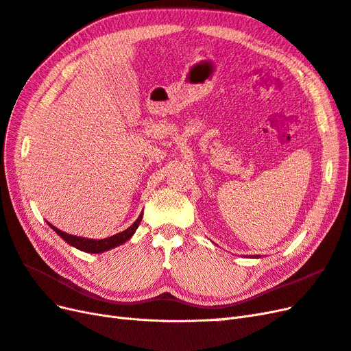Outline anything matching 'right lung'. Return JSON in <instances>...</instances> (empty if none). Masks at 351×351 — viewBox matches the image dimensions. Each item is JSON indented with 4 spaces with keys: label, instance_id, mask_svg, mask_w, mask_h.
<instances>
[{
    "label": "right lung",
    "instance_id": "1",
    "mask_svg": "<svg viewBox=\"0 0 351 351\" xmlns=\"http://www.w3.org/2000/svg\"><path fill=\"white\" fill-rule=\"evenodd\" d=\"M141 221H142V215L137 218L127 230L119 232V234H114L111 237L102 239V240H93V239H84V237L71 236V234H67V232H64V231L58 230L57 227H52L51 224L49 226H51L52 230L57 232V234L61 239H64L69 244H71V246H74L76 249L83 250V252H88V253H101V252H105V250H110L112 247L120 246V244H123L124 241L129 240L134 234V231L137 230V227H139Z\"/></svg>",
    "mask_w": 351,
    "mask_h": 351
}]
</instances>
